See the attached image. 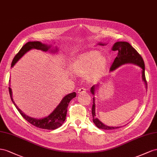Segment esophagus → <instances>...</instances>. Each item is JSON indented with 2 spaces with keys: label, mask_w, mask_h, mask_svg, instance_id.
I'll return each mask as SVG.
<instances>
[{
  "label": "esophagus",
  "mask_w": 157,
  "mask_h": 157,
  "mask_svg": "<svg viewBox=\"0 0 157 157\" xmlns=\"http://www.w3.org/2000/svg\"><path fill=\"white\" fill-rule=\"evenodd\" d=\"M85 92H86V88L81 87V88H79L78 89V93H85Z\"/></svg>",
  "instance_id": "obj_1"
}]
</instances>
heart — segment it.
Listing matches in <instances>:
<instances>
[{
    "label": "heart",
    "mask_w": 157,
    "mask_h": 157,
    "mask_svg": "<svg viewBox=\"0 0 157 157\" xmlns=\"http://www.w3.org/2000/svg\"><path fill=\"white\" fill-rule=\"evenodd\" d=\"M107 65L106 58L101 56L98 51H91L82 54L72 64V70L79 75H86L91 72L90 78L96 79L101 75Z\"/></svg>",
    "instance_id": "obj_1"
}]
</instances>
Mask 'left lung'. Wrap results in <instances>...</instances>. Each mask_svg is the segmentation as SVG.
I'll use <instances>...</instances> for the list:
<instances>
[{
    "mask_svg": "<svg viewBox=\"0 0 157 157\" xmlns=\"http://www.w3.org/2000/svg\"><path fill=\"white\" fill-rule=\"evenodd\" d=\"M102 45V44H100ZM113 51H118V56L116 57L113 64H112L110 70L113 71L116 69L120 66L127 64V63H132L135 64L139 66H140L142 68V78L145 82L146 87H147V83L145 78V63L143 60L141 56L138 53V52L128 42L125 41H119L116 42L113 47ZM97 86H93L91 88V92L92 94H95V89ZM93 106H92V115H93V121L94 124L96 125V126L100 129H117L120 127H110L107 126L106 125L102 124L101 121L95 116V98H93Z\"/></svg>",
    "mask_w": 157,
    "mask_h": 157,
    "instance_id": "1",
    "label": "left lung"
}]
</instances>
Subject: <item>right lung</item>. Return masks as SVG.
Masks as SVG:
<instances>
[{"instance_id":"right-lung-1","label":"right lung","mask_w":157,"mask_h":157,"mask_svg":"<svg viewBox=\"0 0 157 157\" xmlns=\"http://www.w3.org/2000/svg\"><path fill=\"white\" fill-rule=\"evenodd\" d=\"M50 47L51 46H48L47 44H42L41 42L39 41L28 42L21 47L20 51L16 54L12 62L11 67L14 66V64L17 62V61H18L20 58L22 56H24L25 53L31 50V49H38V50H41L46 52L50 48ZM8 89L9 93H10L11 100L15 105L17 110H18L20 114L22 116V117H23L25 120L28 121L29 123L32 124L33 126L44 129H55L62 126V124L64 123V120H66L67 109H68L69 102L73 98L75 97L76 96L75 92H73L66 95L63 98V99L62 100L59 106L56 107V109L54 110L50 115L48 116L47 117L43 118L41 119H36L31 118L29 116H26L24 113H22L21 110H20V109H18V107L16 105L15 102L13 101L12 90L10 87H8Z\"/></svg>"}]
</instances>
